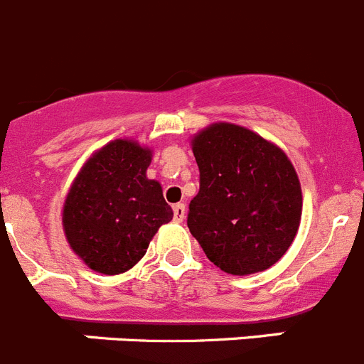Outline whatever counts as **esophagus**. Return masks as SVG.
I'll return each mask as SVG.
<instances>
[{"label": "esophagus", "mask_w": 364, "mask_h": 364, "mask_svg": "<svg viewBox=\"0 0 364 364\" xmlns=\"http://www.w3.org/2000/svg\"><path fill=\"white\" fill-rule=\"evenodd\" d=\"M173 216H175V221H184L186 218V205L184 203H176V205H173Z\"/></svg>", "instance_id": "obj_1"}]
</instances>
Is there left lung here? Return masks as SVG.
I'll return each mask as SVG.
<instances>
[{
    "label": "left lung",
    "instance_id": "left-lung-1",
    "mask_svg": "<svg viewBox=\"0 0 364 364\" xmlns=\"http://www.w3.org/2000/svg\"><path fill=\"white\" fill-rule=\"evenodd\" d=\"M191 144L200 169V191L188 214L193 237L225 273L264 272L299 232L302 189L291 161L232 123H213Z\"/></svg>",
    "mask_w": 364,
    "mask_h": 364
}]
</instances>
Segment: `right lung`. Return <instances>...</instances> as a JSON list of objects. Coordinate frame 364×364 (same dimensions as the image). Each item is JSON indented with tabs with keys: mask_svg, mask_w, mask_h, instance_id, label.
I'll return each instance as SVG.
<instances>
[{
	"mask_svg": "<svg viewBox=\"0 0 364 364\" xmlns=\"http://www.w3.org/2000/svg\"><path fill=\"white\" fill-rule=\"evenodd\" d=\"M151 150L116 139L89 157L73 180L62 210L65 240L95 272L117 275L143 259L173 210L157 180L146 176Z\"/></svg>",
	"mask_w": 364,
	"mask_h": 364,
	"instance_id": "right-lung-1",
	"label": "right lung"
}]
</instances>
